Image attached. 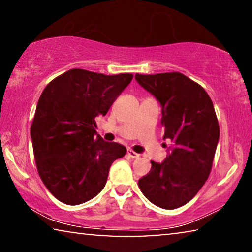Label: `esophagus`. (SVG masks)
<instances>
[{
  "label": "esophagus",
  "instance_id": "34e87169",
  "mask_svg": "<svg viewBox=\"0 0 252 252\" xmlns=\"http://www.w3.org/2000/svg\"><path fill=\"white\" fill-rule=\"evenodd\" d=\"M127 155H129L130 157H132V158H138V157H139V154L136 153V152H133L132 149H127Z\"/></svg>",
  "mask_w": 252,
  "mask_h": 252
}]
</instances>
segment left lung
I'll return each mask as SVG.
<instances>
[{
    "label": "left lung",
    "mask_w": 252,
    "mask_h": 252,
    "mask_svg": "<svg viewBox=\"0 0 252 252\" xmlns=\"http://www.w3.org/2000/svg\"><path fill=\"white\" fill-rule=\"evenodd\" d=\"M139 85L162 107L163 139L173 144L162 163L152 162L138 185L144 196L164 209L189 202L205 185L220 140L214 105L205 89L180 72L139 74Z\"/></svg>",
    "instance_id": "8db88e82"
}]
</instances>
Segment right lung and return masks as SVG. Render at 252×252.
<instances>
[{
  "label": "right lung",
  "mask_w": 252,
  "mask_h": 252,
  "mask_svg": "<svg viewBox=\"0 0 252 252\" xmlns=\"http://www.w3.org/2000/svg\"><path fill=\"white\" fill-rule=\"evenodd\" d=\"M132 78L71 69L45 87L30 137L40 179L58 200L80 205L96 197L112 163L126 155L125 146L97 134L95 119L106 115Z\"/></svg>",
  "instance_id": "right-lung-1"
}]
</instances>
